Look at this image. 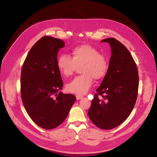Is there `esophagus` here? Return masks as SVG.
<instances>
[{
  "mask_svg": "<svg viewBox=\"0 0 157 157\" xmlns=\"http://www.w3.org/2000/svg\"><path fill=\"white\" fill-rule=\"evenodd\" d=\"M76 99L77 100H79V99H81V98H83V97L81 96V95H76Z\"/></svg>",
  "mask_w": 157,
  "mask_h": 157,
  "instance_id": "esophagus-1",
  "label": "esophagus"
}]
</instances>
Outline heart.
<instances>
[{
  "label": "heart",
  "instance_id": "heart-1",
  "mask_svg": "<svg viewBox=\"0 0 157 157\" xmlns=\"http://www.w3.org/2000/svg\"><path fill=\"white\" fill-rule=\"evenodd\" d=\"M80 66L79 71L82 74L66 85L68 92L78 95L86 94L92 85L93 79L100 80L105 77L109 68V60L95 47L82 44L72 49L71 57L62 55L56 61L58 69L65 77L72 76Z\"/></svg>",
  "mask_w": 157,
  "mask_h": 157
}]
</instances>
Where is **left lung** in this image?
<instances>
[{
	"label": "left lung",
	"mask_w": 157,
	"mask_h": 157,
	"mask_svg": "<svg viewBox=\"0 0 157 157\" xmlns=\"http://www.w3.org/2000/svg\"><path fill=\"white\" fill-rule=\"evenodd\" d=\"M101 42L109 43L112 55L108 72L96 90L88 115L97 127L111 130L121 124L134 109L139 75L133 57L121 43L113 37Z\"/></svg>",
	"instance_id": "obj_1"
}]
</instances>
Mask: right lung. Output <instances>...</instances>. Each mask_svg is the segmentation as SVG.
Listing matches in <instances>:
<instances>
[{
	"label": "right lung",
	"instance_id": "add662e5",
	"mask_svg": "<svg viewBox=\"0 0 157 157\" xmlns=\"http://www.w3.org/2000/svg\"><path fill=\"white\" fill-rule=\"evenodd\" d=\"M64 46L60 39L41 37L30 49L21 67L24 108L36 124L46 130L62 123L76 99L74 95L59 92L63 83L56 66L57 55Z\"/></svg>",
	"mask_w": 157,
	"mask_h": 157
}]
</instances>
